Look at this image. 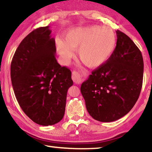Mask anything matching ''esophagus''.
Returning a JSON list of instances; mask_svg holds the SVG:
<instances>
[{
	"instance_id": "obj_1",
	"label": "esophagus",
	"mask_w": 152,
	"mask_h": 152,
	"mask_svg": "<svg viewBox=\"0 0 152 152\" xmlns=\"http://www.w3.org/2000/svg\"><path fill=\"white\" fill-rule=\"evenodd\" d=\"M72 80L74 81V83L76 84H80L82 81V75L80 73L76 71H73L72 75Z\"/></svg>"
}]
</instances>
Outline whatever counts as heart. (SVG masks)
Masks as SVG:
<instances>
[{"label": "heart", "instance_id": "heart-1", "mask_svg": "<svg viewBox=\"0 0 152 152\" xmlns=\"http://www.w3.org/2000/svg\"><path fill=\"white\" fill-rule=\"evenodd\" d=\"M116 35L113 29L99 25L74 27L68 31L64 40L58 39L56 47L64 61H68L77 50L79 60L89 68L102 66L114 51Z\"/></svg>", "mask_w": 152, "mask_h": 152}]
</instances>
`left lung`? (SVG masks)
<instances>
[{
    "mask_svg": "<svg viewBox=\"0 0 152 152\" xmlns=\"http://www.w3.org/2000/svg\"><path fill=\"white\" fill-rule=\"evenodd\" d=\"M117 45L107 61L92 72L80 91L94 119L111 122L130 111L142 87V54L128 36L117 30Z\"/></svg>",
    "mask_w": 152,
    "mask_h": 152,
    "instance_id": "obj_1",
    "label": "left lung"
}]
</instances>
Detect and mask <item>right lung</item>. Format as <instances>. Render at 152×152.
Returning a JSON list of instances; mask_svg holds the SVG:
<instances>
[{
  "label": "right lung",
  "instance_id": "obj_1",
  "mask_svg": "<svg viewBox=\"0 0 152 152\" xmlns=\"http://www.w3.org/2000/svg\"><path fill=\"white\" fill-rule=\"evenodd\" d=\"M49 26L37 28L17 48L11 64L12 88L20 108L33 122L52 125L63 119L71 71L56 58Z\"/></svg>",
  "mask_w": 152,
  "mask_h": 152
}]
</instances>
